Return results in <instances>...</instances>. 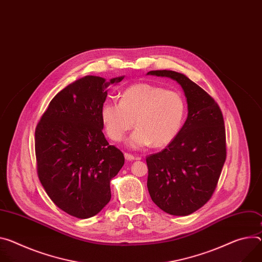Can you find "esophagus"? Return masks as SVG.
Returning <instances> with one entry per match:
<instances>
[{"label":"esophagus","instance_id":"esophagus-1","mask_svg":"<svg viewBox=\"0 0 262 262\" xmlns=\"http://www.w3.org/2000/svg\"><path fill=\"white\" fill-rule=\"evenodd\" d=\"M124 157H125V160H127V161H134V160H139V159H140V158L134 157L133 155L127 154V152H125V154H124Z\"/></svg>","mask_w":262,"mask_h":262}]
</instances>
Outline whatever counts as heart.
I'll use <instances>...</instances> for the list:
<instances>
[{
  "label": "heart",
  "mask_w": 262,
  "mask_h": 262,
  "mask_svg": "<svg viewBox=\"0 0 262 262\" xmlns=\"http://www.w3.org/2000/svg\"><path fill=\"white\" fill-rule=\"evenodd\" d=\"M186 115V102L177 91L140 82L125 89L120 100L101 105L100 118L113 141H121L133 127L137 128L127 140L132 148L152 144L164 147L180 133Z\"/></svg>",
  "instance_id": "1"
}]
</instances>
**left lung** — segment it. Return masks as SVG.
Wrapping results in <instances>:
<instances>
[{
    "mask_svg": "<svg viewBox=\"0 0 262 262\" xmlns=\"http://www.w3.org/2000/svg\"><path fill=\"white\" fill-rule=\"evenodd\" d=\"M147 74L176 80L187 98L188 117L178 136L163 150L146 157L152 202L171 215L186 216L202 208L217 186L227 157L223 113L184 74L169 70Z\"/></svg>",
    "mask_w": 262,
    "mask_h": 262,
    "instance_id": "8db88e82",
    "label": "left lung"
}]
</instances>
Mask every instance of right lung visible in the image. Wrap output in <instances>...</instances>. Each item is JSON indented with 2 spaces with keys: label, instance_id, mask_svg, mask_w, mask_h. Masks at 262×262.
<instances>
[{
  "label": "right lung",
  "instance_id": "1",
  "mask_svg": "<svg viewBox=\"0 0 262 262\" xmlns=\"http://www.w3.org/2000/svg\"><path fill=\"white\" fill-rule=\"evenodd\" d=\"M85 76L51 100L35 128L38 179L51 201L69 215L89 219L110 202L111 180L124 164L120 149L110 145L100 108L111 83Z\"/></svg>",
  "mask_w": 262,
  "mask_h": 262
}]
</instances>
